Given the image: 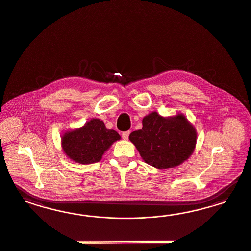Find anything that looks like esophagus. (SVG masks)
Instances as JSON below:
<instances>
[{
	"mask_svg": "<svg viewBox=\"0 0 251 251\" xmlns=\"http://www.w3.org/2000/svg\"><path fill=\"white\" fill-rule=\"evenodd\" d=\"M129 131H124V132H122V138H123V140H128L129 139Z\"/></svg>",
	"mask_w": 251,
	"mask_h": 251,
	"instance_id": "1",
	"label": "esophagus"
}]
</instances>
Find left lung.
Masks as SVG:
<instances>
[{"label":"left lung","instance_id":"8db88e82","mask_svg":"<svg viewBox=\"0 0 251 251\" xmlns=\"http://www.w3.org/2000/svg\"><path fill=\"white\" fill-rule=\"evenodd\" d=\"M129 141L145 163L158 169L177 167L194 152L197 131L182 113L163 117L156 111L143 119V128L132 131Z\"/></svg>","mask_w":251,"mask_h":251}]
</instances>
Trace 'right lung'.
<instances>
[{"mask_svg":"<svg viewBox=\"0 0 251 251\" xmlns=\"http://www.w3.org/2000/svg\"><path fill=\"white\" fill-rule=\"evenodd\" d=\"M121 140L114 129H106L99 119H92L83 127L70 129L61 135V148L75 163L89 165L102 159L113 143Z\"/></svg>","mask_w":251,"mask_h":251,"instance_id":"obj_1","label":"right lung"}]
</instances>
